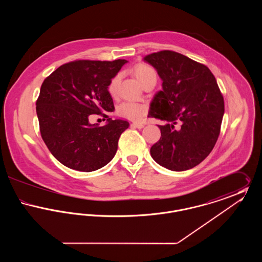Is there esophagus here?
<instances>
[{
  "instance_id": "1",
  "label": "esophagus",
  "mask_w": 262,
  "mask_h": 262,
  "mask_svg": "<svg viewBox=\"0 0 262 262\" xmlns=\"http://www.w3.org/2000/svg\"><path fill=\"white\" fill-rule=\"evenodd\" d=\"M132 125L134 126V127H137V128H142L143 126H144V124H142V123H133Z\"/></svg>"
}]
</instances>
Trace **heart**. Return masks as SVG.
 <instances>
[{"mask_svg":"<svg viewBox=\"0 0 262 262\" xmlns=\"http://www.w3.org/2000/svg\"><path fill=\"white\" fill-rule=\"evenodd\" d=\"M133 73L142 85H144L150 80H156L157 78L155 70L149 64L143 62L137 63V66H135L133 69ZM119 82L120 75L113 76L112 79L108 84V91L111 95L116 94ZM117 114L120 117L130 121H139L147 114V106L136 102H124L118 106Z\"/></svg>","mask_w":262,"mask_h":262,"instance_id":"obj_1","label":"heart"}]
</instances>
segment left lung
<instances>
[{
  "instance_id": "obj_1",
  "label": "left lung",
  "mask_w": 262,
  "mask_h": 262,
  "mask_svg": "<svg viewBox=\"0 0 262 262\" xmlns=\"http://www.w3.org/2000/svg\"><path fill=\"white\" fill-rule=\"evenodd\" d=\"M162 78L148 117L167 122L152 145V158L172 171H186L202 162L214 148L224 115V98L210 70L174 51L143 58Z\"/></svg>"
}]
</instances>
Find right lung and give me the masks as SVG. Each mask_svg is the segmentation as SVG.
<instances>
[{
  "mask_svg": "<svg viewBox=\"0 0 262 262\" xmlns=\"http://www.w3.org/2000/svg\"><path fill=\"white\" fill-rule=\"evenodd\" d=\"M125 62L76 60L44 79L36 101L40 134L52 155L66 167L92 172L115 156L128 122L109 119L107 125L98 126L88 119L90 115L107 118L106 113L115 110L108 84Z\"/></svg>",
  "mask_w": 262,
  "mask_h": 262,
  "instance_id": "obj_1",
  "label": "right lung"
}]
</instances>
